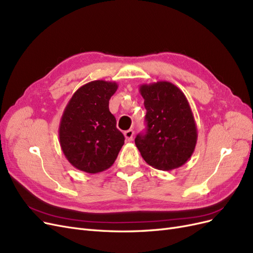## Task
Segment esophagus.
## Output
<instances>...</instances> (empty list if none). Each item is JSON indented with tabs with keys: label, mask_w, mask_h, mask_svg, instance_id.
Wrapping results in <instances>:
<instances>
[{
	"label": "esophagus",
	"mask_w": 253,
	"mask_h": 253,
	"mask_svg": "<svg viewBox=\"0 0 253 253\" xmlns=\"http://www.w3.org/2000/svg\"><path fill=\"white\" fill-rule=\"evenodd\" d=\"M133 134H134V131L132 130V129H129V130H126L124 132V135H125V139L126 141H131L132 138H133Z\"/></svg>",
	"instance_id": "obj_1"
}]
</instances>
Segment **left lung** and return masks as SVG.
<instances>
[{
  "label": "left lung",
  "instance_id": "8db88e82",
  "mask_svg": "<svg viewBox=\"0 0 253 253\" xmlns=\"http://www.w3.org/2000/svg\"><path fill=\"white\" fill-rule=\"evenodd\" d=\"M147 129L134 140L142 158L156 169L171 170L192 157L197 127L184 93L169 82L140 85Z\"/></svg>",
  "mask_w": 253,
  "mask_h": 253
}]
</instances>
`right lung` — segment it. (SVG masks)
I'll use <instances>...</instances> for the list:
<instances>
[{
    "mask_svg": "<svg viewBox=\"0 0 253 253\" xmlns=\"http://www.w3.org/2000/svg\"><path fill=\"white\" fill-rule=\"evenodd\" d=\"M115 82L93 81L82 85L64 108L59 143L67 160L79 170L97 174L112 167L125 138L109 111Z\"/></svg>",
    "mask_w": 253,
    "mask_h": 253,
    "instance_id": "obj_1",
    "label": "right lung"
}]
</instances>
